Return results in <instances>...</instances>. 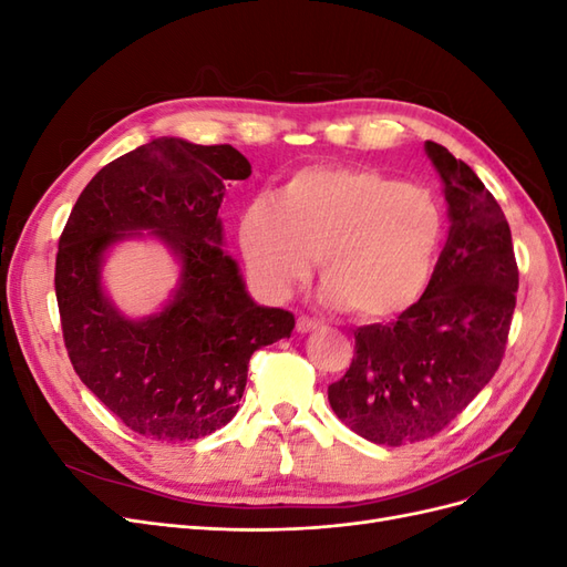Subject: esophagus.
<instances>
[{"label": "esophagus", "mask_w": 567, "mask_h": 567, "mask_svg": "<svg viewBox=\"0 0 567 567\" xmlns=\"http://www.w3.org/2000/svg\"><path fill=\"white\" fill-rule=\"evenodd\" d=\"M315 329H319V321L317 319H312V317H298V321H296V331L298 333H310V331H315Z\"/></svg>", "instance_id": "esophagus-1"}]
</instances>
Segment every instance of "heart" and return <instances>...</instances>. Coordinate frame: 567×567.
I'll return each mask as SVG.
<instances>
[{
    "label": "heart",
    "instance_id": "obj_1",
    "mask_svg": "<svg viewBox=\"0 0 567 567\" xmlns=\"http://www.w3.org/2000/svg\"><path fill=\"white\" fill-rule=\"evenodd\" d=\"M442 234V208L425 186L369 167H305L274 203H250L238 229L269 296H288L317 255L326 300L359 319H390L419 302Z\"/></svg>",
    "mask_w": 567,
    "mask_h": 567
}]
</instances>
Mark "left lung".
<instances>
[{
	"label": "left lung",
	"instance_id": "obj_1",
	"mask_svg": "<svg viewBox=\"0 0 567 567\" xmlns=\"http://www.w3.org/2000/svg\"><path fill=\"white\" fill-rule=\"evenodd\" d=\"M452 227L416 305L359 326L352 364L329 385L336 416L388 447L444 431L499 369L516 310L518 262L499 203L473 169L425 142Z\"/></svg>",
	"mask_w": 567,
	"mask_h": 567
}]
</instances>
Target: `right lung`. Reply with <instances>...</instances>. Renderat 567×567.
Returning <instances> with one entry per match:
<instances>
[{"mask_svg":"<svg viewBox=\"0 0 567 567\" xmlns=\"http://www.w3.org/2000/svg\"><path fill=\"white\" fill-rule=\"evenodd\" d=\"M250 163L229 144L163 136L101 167L68 217L56 252V302L80 381L130 431L188 442L238 411L255 350L288 338L296 317L255 305L221 252L217 210L227 179ZM153 228L183 257V286L156 318L127 322L100 293V252L123 230Z\"/></svg>","mask_w":567,"mask_h":567,"instance_id":"add662e5","label":"right lung"}]
</instances>
